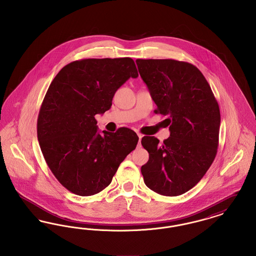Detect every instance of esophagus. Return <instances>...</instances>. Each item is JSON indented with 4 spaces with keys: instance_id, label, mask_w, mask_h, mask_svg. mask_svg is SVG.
Instances as JSON below:
<instances>
[{
    "instance_id": "obj_1",
    "label": "esophagus",
    "mask_w": 256,
    "mask_h": 256,
    "mask_svg": "<svg viewBox=\"0 0 256 256\" xmlns=\"http://www.w3.org/2000/svg\"><path fill=\"white\" fill-rule=\"evenodd\" d=\"M138 135V137H139V143H138V145L140 146V144H141V139H142V137H143V135L141 134H137Z\"/></svg>"
}]
</instances>
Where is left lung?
Masks as SVG:
<instances>
[{
	"label": "left lung",
	"instance_id": "left-lung-1",
	"mask_svg": "<svg viewBox=\"0 0 256 256\" xmlns=\"http://www.w3.org/2000/svg\"><path fill=\"white\" fill-rule=\"evenodd\" d=\"M138 71L158 108L168 116L170 135L159 144L144 136L148 161L141 167L146 186L174 196L192 189L213 163L219 146V104L204 76L191 63L136 60Z\"/></svg>",
	"mask_w": 256,
	"mask_h": 256
}]
</instances>
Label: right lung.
Listing matches in <instances>:
<instances>
[{"label":"right lung","instance_id":"1","mask_svg":"<svg viewBox=\"0 0 256 256\" xmlns=\"http://www.w3.org/2000/svg\"><path fill=\"white\" fill-rule=\"evenodd\" d=\"M137 76L130 58H87L64 66L50 84L37 138L52 172L74 194L102 191L136 148L139 138L128 128L100 134L95 115L110 110L118 88Z\"/></svg>","mask_w":256,"mask_h":256}]
</instances>
